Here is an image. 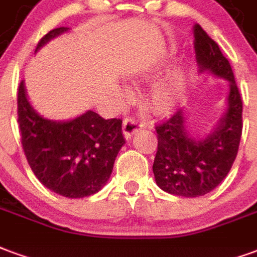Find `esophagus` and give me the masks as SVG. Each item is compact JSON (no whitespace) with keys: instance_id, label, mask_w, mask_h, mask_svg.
<instances>
[{"instance_id":"1","label":"esophagus","mask_w":257,"mask_h":257,"mask_svg":"<svg viewBox=\"0 0 257 257\" xmlns=\"http://www.w3.org/2000/svg\"><path fill=\"white\" fill-rule=\"evenodd\" d=\"M142 127H144V124L141 121H138L134 117H126L124 121H123V134L128 140L133 134H136L137 131L141 130Z\"/></svg>"}]
</instances>
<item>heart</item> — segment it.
<instances>
[{
    "label": "heart",
    "instance_id": "b5f03b06",
    "mask_svg": "<svg viewBox=\"0 0 257 257\" xmlns=\"http://www.w3.org/2000/svg\"><path fill=\"white\" fill-rule=\"evenodd\" d=\"M185 71L182 68H172L153 83L149 91L151 105L162 113H168L178 105L185 90Z\"/></svg>",
    "mask_w": 257,
    "mask_h": 257
}]
</instances>
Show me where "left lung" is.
<instances>
[{"label":"left lung","instance_id":"obj_1","mask_svg":"<svg viewBox=\"0 0 257 257\" xmlns=\"http://www.w3.org/2000/svg\"><path fill=\"white\" fill-rule=\"evenodd\" d=\"M193 31L200 72L208 71L228 80V95L227 109L205 138L196 140L189 134L183 109L156 126L153 174L157 186L182 197L204 196L223 181L237 157L242 134V100L231 65L200 24H194Z\"/></svg>","mask_w":257,"mask_h":257}]
</instances>
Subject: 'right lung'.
<instances>
[{"label": "right lung", "mask_w": 257, "mask_h": 257, "mask_svg": "<svg viewBox=\"0 0 257 257\" xmlns=\"http://www.w3.org/2000/svg\"><path fill=\"white\" fill-rule=\"evenodd\" d=\"M68 30L49 31L35 52ZM18 121L24 155L35 177L68 198L87 197L101 190L126 142L120 119H104L93 110L67 121L45 119L30 104L23 80L18 90Z\"/></svg>", "instance_id": "obj_1"}]
</instances>
